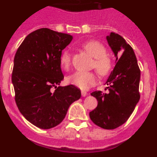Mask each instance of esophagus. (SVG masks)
Returning <instances> with one entry per match:
<instances>
[{
    "instance_id": "obj_1",
    "label": "esophagus",
    "mask_w": 157,
    "mask_h": 157,
    "mask_svg": "<svg viewBox=\"0 0 157 157\" xmlns=\"http://www.w3.org/2000/svg\"><path fill=\"white\" fill-rule=\"evenodd\" d=\"M82 97H86V96L87 95V93L86 92V91H84V90H82Z\"/></svg>"
}]
</instances>
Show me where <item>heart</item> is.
I'll return each mask as SVG.
<instances>
[{
  "instance_id": "1",
  "label": "heart",
  "mask_w": 157,
  "mask_h": 157,
  "mask_svg": "<svg viewBox=\"0 0 157 157\" xmlns=\"http://www.w3.org/2000/svg\"><path fill=\"white\" fill-rule=\"evenodd\" d=\"M82 48L94 58L92 67L101 76H106L112 68V60L106 55L107 49L103 44L98 41H89L83 43ZM60 65L65 70H68L71 64V55L68 51H64L59 59ZM70 84L81 89L87 90L97 82V76L94 72L76 71L67 78Z\"/></svg>"
}]
</instances>
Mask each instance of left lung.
<instances>
[{
    "instance_id": "8db88e82",
    "label": "left lung",
    "mask_w": 157,
    "mask_h": 157,
    "mask_svg": "<svg viewBox=\"0 0 157 157\" xmlns=\"http://www.w3.org/2000/svg\"><path fill=\"white\" fill-rule=\"evenodd\" d=\"M107 41L116 63L106 82L109 93L91 94L98 100V107L90 112V117L98 127L113 130L127 122L139 101L141 71L132 47L122 36L112 32Z\"/></svg>"
}]
</instances>
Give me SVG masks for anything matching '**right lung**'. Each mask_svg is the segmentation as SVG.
Here are the masks:
<instances>
[{"label": "right lung", "mask_w": 157, "mask_h": 157, "mask_svg": "<svg viewBox=\"0 0 157 157\" xmlns=\"http://www.w3.org/2000/svg\"><path fill=\"white\" fill-rule=\"evenodd\" d=\"M73 37L48 28L26 37L14 58L12 81L15 101L21 114L37 127L50 129L61 123L68 108L81 98L73 85L57 86L63 79L62 51ZM56 90L52 92L51 89Z\"/></svg>", "instance_id": "right-lung-1"}]
</instances>
